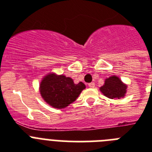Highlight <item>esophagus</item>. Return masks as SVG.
<instances>
[{"mask_svg":"<svg viewBox=\"0 0 152 152\" xmlns=\"http://www.w3.org/2000/svg\"><path fill=\"white\" fill-rule=\"evenodd\" d=\"M88 86H89V88H94L95 87V84L94 82H92V83H90L89 84H88Z\"/></svg>","mask_w":152,"mask_h":152,"instance_id":"obj_1","label":"esophagus"}]
</instances>
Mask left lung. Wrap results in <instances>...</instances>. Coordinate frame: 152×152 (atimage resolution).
Segmentation results:
<instances>
[{"mask_svg": "<svg viewBox=\"0 0 152 152\" xmlns=\"http://www.w3.org/2000/svg\"><path fill=\"white\" fill-rule=\"evenodd\" d=\"M127 85L116 75H113L105 79L104 84L100 88L103 95L110 99L123 98L126 94Z\"/></svg>", "mask_w": 152, "mask_h": 152, "instance_id": "obj_1", "label": "left lung"}]
</instances>
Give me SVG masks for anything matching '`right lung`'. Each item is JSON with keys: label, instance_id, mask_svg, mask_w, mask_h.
Here are the masks:
<instances>
[{"label": "right lung", "instance_id": "obj_1", "mask_svg": "<svg viewBox=\"0 0 152 152\" xmlns=\"http://www.w3.org/2000/svg\"><path fill=\"white\" fill-rule=\"evenodd\" d=\"M85 88L84 83L75 84L71 77L50 72L42 79L39 93L49 106L53 108L63 109L77 100Z\"/></svg>", "mask_w": 152, "mask_h": 152}]
</instances>
